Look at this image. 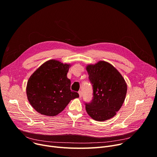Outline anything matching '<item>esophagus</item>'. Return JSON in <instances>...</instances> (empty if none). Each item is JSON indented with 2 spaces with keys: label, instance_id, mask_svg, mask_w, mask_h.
Segmentation results:
<instances>
[{
  "label": "esophagus",
  "instance_id": "obj_1",
  "mask_svg": "<svg viewBox=\"0 0 157 157\" xmlns=\"http://www.w3.org/2000/svg\"><path fill=\"white\" fill-rule=\"evenodd\" d=\"M78 93H79V98H81V97H82V91H79L78 92Z\"/></svg>",
  "mask_w": 157,
  "mask_h": 157
}]
</instances>
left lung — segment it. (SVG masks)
Here are the masks:
<instances>
[{
	"mask_svg": "<svg viewBox=\"0 0 157 157\" xmlns=\"http://www.w3.org/2000/svg\"><path fill=\"white\" fill-rule=\"evenodd\" d=\"M93 87V99L86 104L88 115L96 121L114 117L121 108L127 94L126 82L114 66L104 61L86 66Z\"/></svg>",
	"mask_w": 157,
	"mask_h": 157,
	"instance_id": "1",
	"label": "left lung"
}]
</instances>
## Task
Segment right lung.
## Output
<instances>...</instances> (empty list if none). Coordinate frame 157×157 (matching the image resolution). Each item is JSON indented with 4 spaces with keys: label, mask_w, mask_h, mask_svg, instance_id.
<instances>
[{
    "label": "right lung",
    "mask_w": 157,
    "mask_h": 157,
    "mask_svg": "<svg viewBox=\"0 0 157 157\" xmlns=\"http://www.w3.org/2000/svg\"><path fill=\"white\" fill-rule=\"evenodd\" d=\"M71 66L50 59L30 76L27 84V96L38 113L57 116L72 99L79 98L78 93L71 90V81L67 78Z\"/></svg>",
    "instance_id": "1"
}]
</instances>
